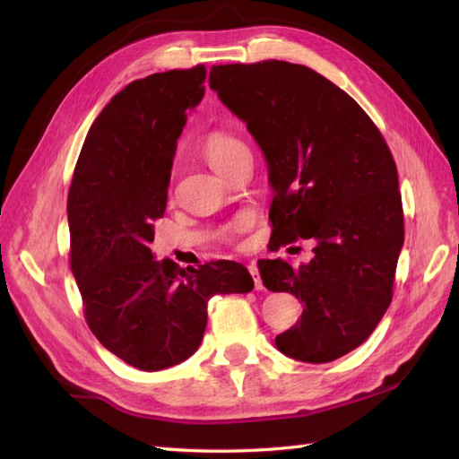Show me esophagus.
Segmentation results:
<instances>
[{"label": "esophagus", "instance_id": "34e87169", "mask_svg": "<svg viewBox=\"0 0 459 459\" xmlns=\"http://www.w3.org/2000/svg\"><path fill=\"white\" fill-rule=\"evenodd\" d=\"M248 272H250V276H252V280H255V286H256V290H262L264 286H262V280H260V272H258V266L255 264V262H252V264H248Z\"/></svg>", "mask_w": 459, "mask_h": 459}]
</instances>
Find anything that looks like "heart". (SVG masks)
Masks as SVG:
<instances>
[{"label": "heart", "instance_id": "heart-1", "mask_svg": "<svg viewBox=\"0 0 459 459\" xmlns=\"http://www.w3.org/2000/svg\"><path fill=\"white\" fill-rule=\"evenodd\" d=\"M240 148H245V143H242L240 140H237L235 135L224 134V132H212V134H209L207 138H204V142H203V158L207 160V163L211 165L212 169H217L219 165H222L224 161H227V160L230 158L232 153L238 152ZM247 222H248L247 217L237 219V221L232 222L230 227L227 229V237H230L232 232L245 229Z\"/></svg>", "mask_w": 459, "mask_h": 459}]
</instances>
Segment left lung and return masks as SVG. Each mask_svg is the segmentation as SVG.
<instances>
[{
    "mask_svg": "<svg viewBox=\"0 0 459 459\" xmlns=\"http://www.w3.org/2000/svg\"><path fill=\"white\" fill-rule=\"evenodd\" d=\"M209 84L264 152L274 189L270 240L278 248L316 242L307 264L258 262L268 290L304 306L276 347L304 363L347 355L391 306L404 242L396 163L383 134L347 92L304 65H214Z\"/></svg>",
    "mask_w": 459,
    "mask_h": 459,
    "instance_id": "left-lung-1",
    "label": "left lung"
}]
</instances>
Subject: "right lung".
Masks as SVG:
<instances>
[{
    "label": "right lung",
    "mask_w": 459,
    "mask_h": 459,
    "mask_svg": "<svg viewBox=\"0 0 459 459\" xmlns=\"http://www.w3.org/2000/svg\"><path fill=\"white\" fill-rule=\"evenodd\" d=\"M204 76V65L175 68L116 94L89 130L68 189L71 270L86 324L110 353L148 373L197 351L214 294L255 288L238 262L179 268L150 250L178 138L187 110L203 100Z\"/></svg>",
    "instance_id": "add662e5"
}]
</instances>
